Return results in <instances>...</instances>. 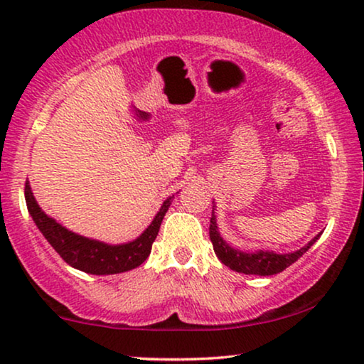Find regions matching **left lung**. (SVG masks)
<instances>
[{
	"label": "left lung",
	"mask_w": 364,
	"mask_h": 364,
	"mask_svg": "<svg viewBox=\"0 0 364 364\" xmlns=\"http://www.w3.org/2000/svg\"><path fill=\"white\" fill-rule=\"evenodd\" d=\"M208 233H210L213 252H215L218 260H220L223 265H227L230 270H235L238 273H245V275H260V277L277 275V273L285 270V268L290 267L291 263H295L303 253H306L308 248H310L321 235L320 232L315 238H311L305 247H301L300 250L293 253H275L270 250L242 252L238 250V248H233L228 245V243L222 238L220 232H218L217 217H215V203H213V208H212L210 228H208Z\"/></svg>",
	"instance_id": "obj_1"
}]
</instances>
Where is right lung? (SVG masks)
Here are the masks:
<instances>
[{
	"label": "right lung",
	"mask_w": 364,
	"mask_h": 364,
	"mask_svg": "<svg viewBox=\"0 0 364 364\" xmlns=\"http://www.w3.org/2000/svg\"><path fill=\"white\" fill-rule=\"evenodd\" d=\"M24 197H26L29 215L33 217L39 232L51 243L54 250L73 268L91 273V275H114V273L129 272L146 262V258L152 250V243L156 240L159 228H161L162 218L168 210V207H171L173 198L172 196L164 200L151 225L136 240L111 245V243L94 240V238L82 237L79 233L68 230L61 223L46 215L41 210V207L38 205L31 187H29V182H26V187H24Z\"/></svg>",
	"instance_id": "1"
}]
</instances>
